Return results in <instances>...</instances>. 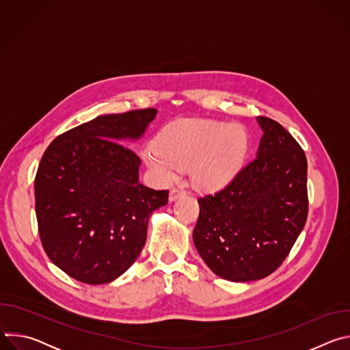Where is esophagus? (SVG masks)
I'll return each mask as SVG.
<instances>
[{
  "mask_svg": "<svg viewBox=\"0 0 350 350\" xmlns=\"http://www.w3.org/2000/svg\"><path fill=\"white\" fill-rule=\"evenodd\" d=\"M185 195H187L185 189H183V188H173L170 191V193H169V199L173 202V201H176V199H178L181 196H185Z\"/></svg>",
  "mask_w": 350,
  "mask_h": 350,
  "instance_id": "esophagus-1",
  "label": "esophagus"
}]
</instances>
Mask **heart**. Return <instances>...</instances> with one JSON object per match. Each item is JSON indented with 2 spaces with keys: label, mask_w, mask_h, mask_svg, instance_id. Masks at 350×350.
<instances>
[{
  "label": "heart",
  "mask_w": 350,
  "mask_h": 350,
  "mask_svg": "<svg viewBox=\"0 0 350 350\" xmlns=\"http://www.w3.org/2000/svg\"><path fill=\"white\" fill-rule=\"evenodd\" d=\"M247 149L246 133L238 126L205 119H184L169 124L158 145H148L144 159L163 181L192 167L196 184L227 183L239 169Z\"/></svg>",
  "instance_id": "1"
}]
</instances>
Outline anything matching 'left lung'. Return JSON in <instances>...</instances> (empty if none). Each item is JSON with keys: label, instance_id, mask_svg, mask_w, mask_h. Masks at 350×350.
<instances>
[{"label": "left lung", "instance_id": "8db88e82", "mask_svg": "<svg viewBox=\"0 0 350 350\" xmlns=\"http://www.w3.org/2000/svg\"><path fill=\"white\" fill-rule=\"evenodd\" d=\"M258 157L215 193L198 199L193 243L219 277L255 281L289 255L309 212L308 161L297 141L275 120L258 116Z\"/></svg>", "mask_w": 350, "mask_h": 350}]
</instances>
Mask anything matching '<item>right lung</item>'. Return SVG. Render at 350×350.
<instances>
[{"mask_svg":"<svg viewBox=\"0 0 350 350\" xmlns=\"http://www.w3.org/2000/svg\"><path fill=\"white\" fill-rule=\"evenodd\" d=\"M146 108L98 116L48 145L34 178L38 234L46 256L72 278L107 284L138 258L148 220L169 189L138 181L139 157L123 144L155 119Z\"/></svg>","mask_w":350,"mask_h":350,"instance_id":"obj_1","label":"right lung"}]
</instances>
